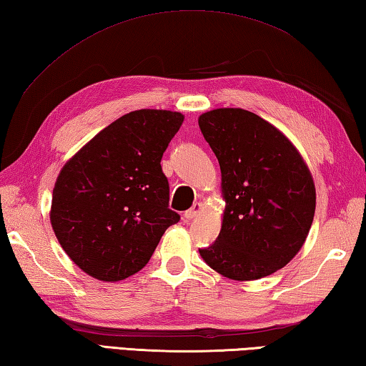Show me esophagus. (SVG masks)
Masks as SVG:
<instances>
[{"mask_svg":"<svg viewBox=\"0 0 366 366\" xmlns=\"http://www.w3.org/2000/svg\"><path fill=\"white\" fill-rule=\"evenodd\" d=\"M202 209H203V204L202 203H195L189 211H185L184 219H185V221H192V219H195L197 216H200Z\"/></svg>","mask_w":366,"mask_h":366,"instance_id":"obj_1","label":"esophagus"}]
</instances>
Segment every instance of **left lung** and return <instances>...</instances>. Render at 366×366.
<instances>
[{"mask_svg": "<svg viewBox=\"0 0 366 366\" xmlns=\"http://www.w3.org/2000/svg\"><path fill=\"white\" fill-rule=\"evenodd\" d=\"M198 126L221 166L225 202L217 240L200 256L230 280L274 274L302 248L314 221L309 166L280 129L252 112L209 110Z\"/></svg>", "mask_w": 366, "mask_h": 366, "instance_id": "left-lung-1", "label": "left lung"}]
</instances>
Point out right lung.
Masks as SVG:
<instances>
[{
  "mask_svg": "<svg viewBox=\"0 0 366 366\" xmlns=\"http://www.w3.org/2000/svg\"><path fill=\"white\" fill-rule=\"evenodd\" d=\"M184 115L142 109L110 123L64 164L52 190L51 225L79 269L119 282L145 267L179 214L168 208L162 157Z\"/></svg>",
  "mask_w": 366,
  "mask_h": 366,
  "instance_id": "1",
  "label": "right lung"
}]
</instances>
